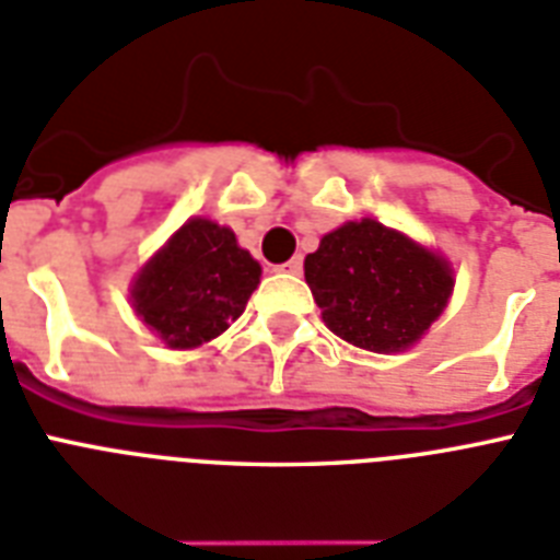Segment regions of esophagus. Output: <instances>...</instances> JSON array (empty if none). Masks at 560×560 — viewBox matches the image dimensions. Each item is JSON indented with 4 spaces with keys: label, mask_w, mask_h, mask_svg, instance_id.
Segmentation results:
<instances>
[{
    "label": "esophagus",
    "mask_w": 560,
    "mask_h": 560,
    "mask_svg": "<svg viewBox=\"0 0 560 560\" xmlns=\"http://www.w3.org/2000/svg\"><path fill=\"white\" fill-rule=\"evenodd\" d=\"M281 272H293V276H299L302 272V256H293L290 261H284V265L279 267Z\"/></svg>",
    "instance_id": "1"
}]
</instances>
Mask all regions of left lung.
I'll return each instance as SVG.
<instances>
[{
	"mask_svg": "<svg viewBox=\"0 0 560 560\" xmlns=\"http://www.w3.org/2000/svg\"><path fill=\"white\" fill-rule=\"evenodd\" d=\"M322 319L362 351L397 353L422 339L448 304L454 272L399 230L374 218L348 221L304 258Z\"/></svg>",
	"mask_w": 560,
	"mask_h": 560,
	"instance_id": "8db88e82",
	"label": "left lung"
}]
</instances>
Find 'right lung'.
Instances as JSON below:
<instances>
[{
  "label": "right lung",
  "mask_w": 560,
  "mask_h": 560,
  "mask_svg": "<svg viewBox=\"0 0 560 560\" xmlns=\"http://www.w3.org/2000/svg\"><path fill=\"white\" fill-rule=\"evenodd\" d=\"M261 265L230 226L189 218L131 281V307L172 351L201 348L238 319Z\"/></svg>",
  "instance_id": "right-lung-1"
}]
</instances>
